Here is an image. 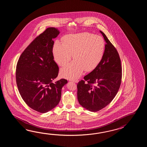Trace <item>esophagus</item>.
Segmentation results:
<instances>
[{"label": "esophagus", "mask_w": 147, "mask_h": 147, "mask_svg": "<svg viewBox=\"0 0 147 147\" xmlns=\"http://www.w3.org/2000/svg\"><path fill=\"white\" fill-rule=\"evenodd\" d=\"M72 81V80H71ZM74 82H76V83H77V82H78V80H74V81H72Z\"/></svg>", "instance_id": "esophagus-1"}]
</instances>
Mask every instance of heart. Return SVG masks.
<instances>
[{"label":"heart","instance_id":"b5f03b06","mask_svg":"<svg viewBox=\"0 0 147 147\" xmlns=\"http://www.w3.org/2000/svg\"><path fill=\"white\" fill-rule=\"evenodd\" d=\"M105 42L100 36L84 32L68 34L63 39V44L57 41L54 45L55 59L60 66L74 60L60 70L64 78L76 79L84 71H90L97 67L103 58Z\"/></svg>","mask_w":147,"mask_h":147}]
</instances>
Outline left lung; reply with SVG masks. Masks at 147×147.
<instances>
[{"mask_svg": "<svg viewBox=\"0 0 147 147\" xmlns=\"http://www.w3.org/2000/svg\"><path fill=\"white\" fill-rule=\"evenodd\" d=\"M100 32L106 42L103 58L96 68L84 76V80L77 84L79 103L92 112L99 111L112 101L119 90L122 78L118 53L106 34Z\"/></svg>", "mask_w": 147, "mask_h": 147, "instance_id": "1", "label": "left lung"}]
</instances>
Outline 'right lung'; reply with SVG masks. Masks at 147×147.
Here are the masks:
<instances>
[{"mask_svg": "<svg viewBox=\"0 0 147 147\" xmlns=\"http://www.w3.org/2000/svg\"><path fill=\"white\" fill-rule=\"evenodd\" d=\"M59 33L57 28H47L25 49L17 65L19 93L28 106L39 113L48 112L58 105L62 88L68 82L65 79L53 82L59 72L53 60V39Z\"/></svg>", "mask_w": 147, "mask_h": 147, "instance_id": "1", "label": "right lung"}]
</instances>
